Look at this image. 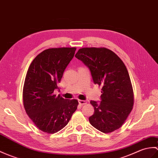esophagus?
<instances>
[{"mask_svg": "<svg viewBox=\"0 0 158 158\" xmlns=\"http://www.w3.org/2000/svg\"><path fill=\"white\" fill-rule=\"evenodd\" d=\"M79 104L81 106H83V105H85L87 104V102L85 100H79Z\"/></svg>", "mask_w": 158, "mask_h": 158, "instance_id": "1", "label": "esophagus"}]
</instances>
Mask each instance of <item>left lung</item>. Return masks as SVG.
Listing matches in <instances>:
<instances>
[{"label":"left lung","mask_w":158,"mask_h":158,"mask_svg":"<svg viewBox=\"0 0 158 158\" xmlns=\"http://www.w3.org/2000/svg\"><path fill=\"white\" fill-rule=\"evenodd\" d=\"M75 57L89 69L95 84L102 86L101 101L90 102L94 114L90 124L104 133L118 129L134 104L131 79L124 62L106 48H83Z\"/></svg>","instance_id":"left-lung-1"}]
</instances>
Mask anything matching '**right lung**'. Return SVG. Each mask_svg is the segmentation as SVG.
Masks as SVG:
<instances>
[{
    "instance_id": "obj_1",
    "label": "right lung",
    "mask_w": 158,
    "mask_h": 158,
    "mask_svg": "<svg viewBox=\"0 0 158 158\" xmlns=\"http://www.w3.org/2000/svg\"><path fill=\"white\" fill-rule=\"evenodd\" d=\"M76 48H56L44 50L32 61L23 89L25 112L40 130L57 133L67 125L79 104L54 94L66 67L74 56Z\"/></svg>"
}]
</instances>
